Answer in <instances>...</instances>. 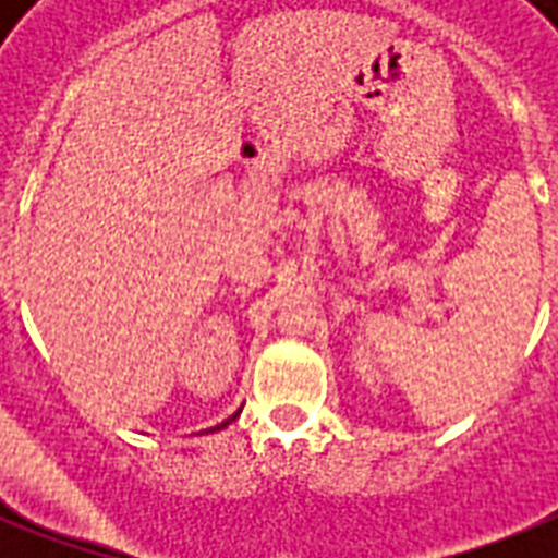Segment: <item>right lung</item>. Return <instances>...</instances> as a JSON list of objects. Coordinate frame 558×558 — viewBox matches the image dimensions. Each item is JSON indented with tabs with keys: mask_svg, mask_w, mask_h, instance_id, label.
<instances>
[{
	"mask_svg": "<svg viewBox=\"0 0 558 558\" xmlns=\"http://www.w3.org/2000/svg\"><path fill=\"white\" fill-rule=\"evenodd\" d=\"M236 414H240V411H236ZM236 414H234V416H228L226 423H219V425H217V428H210V432H219V428H226V425H228V423H231V420H236Z\"/></svg>",
	"mask_w": 558,
	"mask_h": 558,
	"instance_id": "1",
	"label": "right lung"
}]
</instances>
